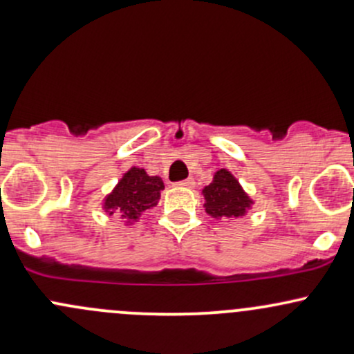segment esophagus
Segmentation results:
<instances>
[{
    "label": "esophagus",
    "mask_w": 354,
    "mask_h": 354,
    "mask_svg": "<svg viewBox=\"0 0 354 354\" xmlns=\"http://www.w3.org/2000/svg\"><path fill=\"white\" fill-rule=\"evenodd\" d=\"M177 185H180V187H185V189H192L194 185H196V180H194L192 177H189V178H185V180L177 182Z\"/></svg>",
    "instance_id": "esophagus-1"
}]
</instances>
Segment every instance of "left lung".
<instances>
[{"instance_id": "left-lung-1", "label": "left lung", "mask_w": 354, "mask_h": 354, "mask_svg": "<svg viewBox=\"0 0 354 354\" xmlns=\"http://www.w3.org/2000/svg\"><path fill=\"white\" fill-rule=\"evenodd\" d=\"M204 207L212 218L236 219L246 214L253 201L243 191L236 177L226 169L218 170L212 182L203 189Z\"/></svg>"}]
</instances>
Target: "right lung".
Masks as SVG:
<instances>
[{"instance_id":"right-lung-1","label":"right lung","mask_w":354,"mask_h":354,"mask_svg":"<svg viewBox=\"0 0 354 354\" xmlns=\"http://www.w3.org/2000/svg\"><path fill=\"white\" fill-rule=\"evenodd\" d=\"M163 187L160 177H151L143 169L131 167L104 199V211L109 216L116 212L128 223L136 221L142 212L157 206Z\"/></svg>"}]
</instances>
